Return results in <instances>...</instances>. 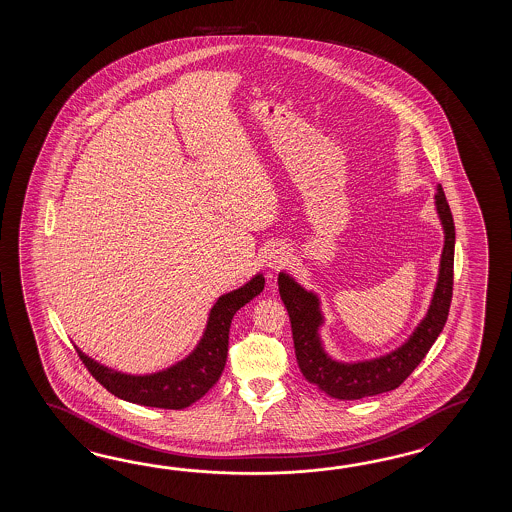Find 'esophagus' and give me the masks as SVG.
<instances>
[{
  "mask_svg": "<svg viewBox=\"0 0 512 512\" xmlns=\"http://www.w3.org/2000/svg\"><path fill=\"white\" fill-rule=\"evenodd\" d=\"M289 251L282 247V245H276L272 247L271 251L267 252V258H265V265L271 269V271H280L287 263H289Z\"/></svg>",
  "mask_w": 512,
  "mask_h": 512,
  "instance_id": "esophagus-1",
  "label": "esophagus"
}]
</instances>
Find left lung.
I'll return each mask as SVG.
<instances>
[{
  "instance_id": "left-lung-1",
  "label": "left lung",
  "mask_w": 512,
  "mask_h": 512,
  "mask_svg": "<svg viewBox=\"0 0 512 512\" xmlns=\"http://www.w3.org/2000/svg\"><path fill=\"white\" fill-rule=\"evenodd\" d=\"M434 205L437 218L443 227L445 241L439 258V271L432 300L412 335L399 348L384 355L349 362L333 359L327 353L326 344L320 335V329L326 324L320 296L315 291L305 289L291 274L283 271L278 274V289L291 320L298 366L305 379L315 384L320 392L340 401H355L362 397L392 392L425 359L435 338L443 331L452 302L456 229L441 185H437Z\"/></svg>"
}]
</instances>
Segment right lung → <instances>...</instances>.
<instances>
[{"instance_id":"right-lung-1","label":"right lung","mask_w":512,"mask_h":512,"mask_svg":"<svg viewBox=\"0 0 512 512\" xmlns=\"http://www.w3.org/2000/svg\"><path fill=\"white\" fill-rule=\"evenodd\" d=\"M263 287L265 276L258 272L238 289L221 294L208 313L207 326L196 348L185 359L177 360L163 370L144 375L124 373L89 357L77 346L78 357L91 375L122 401L150 408L183 410L196 403L218 382L227 362L232 318L243 305L254 300Z\"/></svg>"}]
</instances>
